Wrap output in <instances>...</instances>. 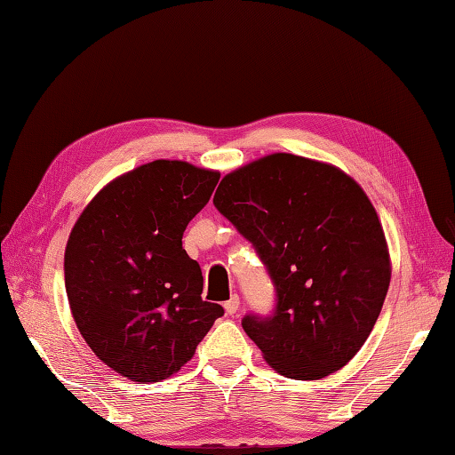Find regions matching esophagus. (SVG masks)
Returning a JSON list of instances; mask_svg holds the SVG:
<instances>
[{"label": "esophagus", "instance_id": "obj_1", "mask_svg": "<svg viewBox=\"0 0 455 455\" xmlns=\"http://www.w3.org/2000/svg\"><path fill=\"white\" fill-rule=\"evenodd\" d=\"M238 307H240V298L238 296H233L228 301H225V309H227L228 315H235Z\"/></svg>", "mask_w": 455, "mask_h": 455}]
</instances>
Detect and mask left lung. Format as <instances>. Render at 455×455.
Listing matches in <instances>:
<instances>
[{"instance_id":"8db88e82","label":"left lung","mask_w":455,"mask_h":455,"mask_svg":"<svg viewBox=\"0 0 455 455\" xmlns=\"http://www.w3.org/2000/svg\"><path fill=\"white\" fill-rule=\"evenodd\" d=\"M212 203L274 283L270 314L243 317L264 359L298 380L345 367L390 283L385 233L361 187L333 165L274 154L222 177Z\"/></svg>"}]
</instances>
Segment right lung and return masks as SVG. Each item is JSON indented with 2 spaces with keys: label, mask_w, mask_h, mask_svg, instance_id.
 I'll list each match as a JSON object with an SVG mask.
<instances>
[{
  "label": "right lung",
  "mask_w": 455,
  "mask_h": 455,
  "mask_svg": "<svg viewBox=\"0 0 455 455\" xmlns=\"http://www.w3.org/2000/svg\"><path fill=\"white\" fill-rule=\"evenodd\" d=\"M219 173L157 159L118 177L76 220L65 286L80 335L102 363L136 382L180 371L215 319L183 233L209 203Z\"/></svg>",
  "instance_id": "add662e5"
}]
</instances>
